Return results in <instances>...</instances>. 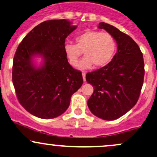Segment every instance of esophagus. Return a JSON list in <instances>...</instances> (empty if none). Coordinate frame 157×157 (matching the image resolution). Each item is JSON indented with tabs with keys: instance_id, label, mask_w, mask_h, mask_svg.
<instances>
[{
	"instance_id": "34e87169",
	"label": "esophagus",
	"mask_w": 157,
	"mask_h": 157,
	"mask_svg": "<svg viewBox=\"0 0 157 157\" xmlns=\"http://www.w3.org/2000/svg\"><path fill=\"white\" fill-rule=\"evenodd\" d=\"M82 75H83V81H86V72H83V73H82Z\"/></svg>"
}]
</instances>
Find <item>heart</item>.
<instances>
[{
  "label": "heart",
  "instance_id": "heart-1",
  "mask_svg": "<svg viewBox=\"0 0 157 157\" xmlns=\"http://www.w3.org/2000/svg\"><path fill=\"white\" fill-rule=\"evenodd\" d=\"M76 44H65L64 52L69 64L74 67L78 65L79 59L85 57L79 64V68L101 67L108 65L114 56L117 42L109 33L87 30L75 37Z\"/></svg>",
  "mask_w": 157,
  "mask_h": 157
}]
</instances>
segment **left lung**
<instances>
[{"label": "left lung", "instance_id": "8db88e82", "mask_svg": "<svg viewBox=\"0 0 157 157\" xmlns=\"http://www.w3.org/2000/svg\"><path fill=\"white\" fill-rule=\"evenodd\" d=\"M98 28L114 37L117 52L108 65L86 75V81L94 88L87 105L95 116L113 120L126 113L138 101L144 83V59L131 37L105 22H100Z\"/></svg>", "mask_w": 157, "mask_h": 157}]
</instances>
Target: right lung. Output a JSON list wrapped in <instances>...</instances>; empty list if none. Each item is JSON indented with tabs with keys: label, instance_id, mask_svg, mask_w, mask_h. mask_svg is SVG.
<instances>
[{
	"label": "right lung",
	"instance_id": "obj_1",
	"mask_svg": "<svg viewBox=\"0 0 157 157\" xmlns=\"http://www.w3.org/2000/svg\"><path fill=\"white\" fill-rule=\"evenodd\" d=\"M76 29L66 19L45 21L34 27L16 49L12 72L16 96L37 117L62 114L83 84L81 71L72 67L64 52L66 37ZM36 55L44 59L38 68L33 62Z\"/></svg>",
	"mask_w": 157,
	"mask_h": 157
}]
</instances>
